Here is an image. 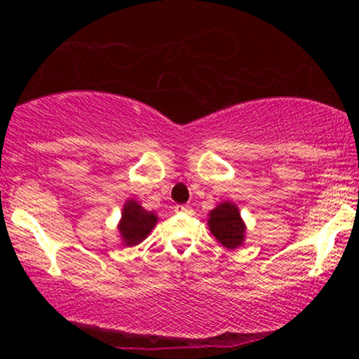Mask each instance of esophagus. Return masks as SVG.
I'll return each instance as SVG.
<instances>
[{"label":"esophagus","mask_w":359,"mask_h":359,"mask_svg":"<svg viewBox=\"0 0 359 359\" xmlns=\"http://www.w3.org/2000/svg\"><path fill=\"white\" fill-rule=\"evenodd\" d=\"M175 211H177V212H185V214H189V212H192V208H191V205H177Z\"/></svg>","instance_id":"obj_1"}]
</instances>
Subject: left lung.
<instances>
[{
    "instance_id": "obj_1",
    "label": "left lung",
    "mask_w": 359,
    "mask_h": 359,
    "mask_svg": "<svg viewBox=\"0 0 359 359\" xmlns=\"http://www.w3.org/2000/svg\"><path fill=\"white\" fill-rule=\"evenodd\" d=\"M209 229L216 240L229 250L238 248L245 238V224L240 217V211L231 203H222L211 211Z\"/></svg>"
}]
</instances>
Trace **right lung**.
I'll list each match as a JSON object with an SVG mask.
<instances>
[{
    "mask_svg": "<svg viewBox=\"0 0 359 359\" xmlns=\"http://www.w3.org/2000/svg\"><path fill=\"white\" fill-rule=\"evenodd\" d=\"M156 216L154 212H148L135 201H128L123 208V217L119 222V233L123 241L128 246H133L142 243L148 236V233L154 229Z\"/></svg>",
    "mask_w": 359,
    "mask_h": 359,
    "instance_id": "1",
    "label": "right lung"
}]
</instances>
